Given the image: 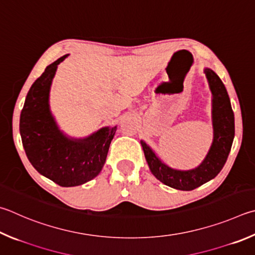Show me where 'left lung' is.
Segmentation results:
<instances>
[{"mask_svg": "<svg viewBox=\"0 0 255 255\" xmlns=\"http://www.w3.org/2000/svg\"><path fill=\"white\" fill-rule=\"evenodd\" d=\"M204 72L212 91L213 142L205 159L198 167L178 170L164 164L145 141H140L150 172L161 183L180 191H192L219 174L228 159L234 139V114L228 91L216 73L205 68Z\"/></svg>", "mask_w": 255, "mask_h": 255, "instance_id": "8db88e82", "label": "left lung"}]
</instances>
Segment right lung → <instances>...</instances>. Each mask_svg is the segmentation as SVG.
<instances>
[{
    "mask_svg": "<svg viewBox=\"0 0 255 255\" xmlns=\"http://www.w3.org/2000/svg\"><path fill=\"white\" fill-rule=\"evenodd\" d=\"M68 54L45 68L27 92L20 117V133L32 166L60 186L82 185L103 169L110 142L117 130L105 127L82 139L60 130L50 112L49 95L58 64Z\"/></svg>",
    "mask_w": 255,
    "mask_h": 255,
    "instance_id": "right-lung-1",
    "label": "right lung"
}]
</instances>
